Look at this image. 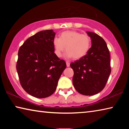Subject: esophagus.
Returning <instances> with one entry per match:
<instances>
[{"label": "esophagus", "instance_id": "34e87169", "mask_svg": "<svg viewBox=\"0 0 129 129\" xmlns=\"http://www.w3.org/2000/svg\"><path fill=\"white\" fill-rule=\"evenodd\" d=\"M66 64H67V67H69L70 66V62L68 61H67L66 62Z\"/></svg>", "mask_w": 129, "mask_h": 129}]
</instances>
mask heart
Segmentation results:
<instances>
[{
  "instance_id": "b5f03b06",
  "label": "heart",
  "mask_w": 129,
  "mask_h": 129,
  "mask_svg": "<svg viewBox=\"0 0 129 129\" xmlns=\"http://www.w3.org/2000/svg\"><path fill=\"white\" fill-rule=\"evenodd\" d=\"M53 45L54 53L58 57L62 56L66 48L67 57L79 59L88 52L91 45V39L86 34H81L75 30H67L61 33L60 38H54Z\"/></svg>"
}]
</instances>
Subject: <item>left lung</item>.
Wrapping results in <instances>:
<instances>
[{
  "label": "left lung",
  "mask_w": 129,
  "mask_h": 129,
  "mask_svg": "<svg viewBox=\"0 0 129 129\" xmlns=\"http://www.w3.org/2000/svg\"><path fill=\"white\" fill-rule=\"evenodd\" d=\"M91 47L85 56L70 66L74 71L73 84L78 93L92 95L103 90L111 72L110 53L106 43L99 35L86 32Z\"/></svg>",
  "instance_id": "8db88e82"
}]
</instances>
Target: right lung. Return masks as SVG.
I'll list each match as a JSON object with an SVG mask.
<instances>
[{
    "mask_svg": "<svg viewBox=\"0 0 129 129\" xmlns=\"http://www.w3.org/2000/svg\"><path fill=\"white\" fill-rule=\"evenodd\" d=\"M52 29L41 30L30 36L20 47L16 70L22 88L39 99L55 91L58 81L66 68L65 61L54 53Z\"/></svg>",
    "mask_w": 129,
    "mask_h": 129,
    "instance_id": "obj_1",
    "label": "right lung"
}]
</instances>
